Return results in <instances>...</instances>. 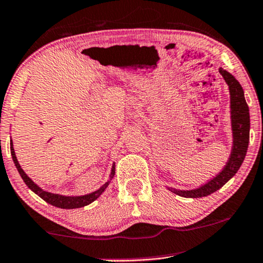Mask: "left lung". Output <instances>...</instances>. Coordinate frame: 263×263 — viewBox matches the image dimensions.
I'll return each mask as SVG.
<instances>
[{
    "label": "left lung",
    "mask_w": 263,
    "mask_h": 263,
    "mask_svg": "<svg viewBox=\"0 0 263 263\" xmlns=\"http://www.w3.org/2000/svg\"><path fill=\"white\" fill-rule=\"evenodd\" d=\"M220 74L223 76L224 81L227 82L229 95H231V120L232 131H233V147H232L231 156H229V160L223 170L201 187L191 189V191L168 188V191L179 197L202 198L218 191L237 174L244 161L245 155H247L249 138H250V115H249V107L244 97V91L237 79L229 74L227 70L220 68Z\"/></svg>",
    "instance_id": "8db88e82"
}]
</instances>
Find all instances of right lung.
Listing matches in <instances>:
<instances>
[{"label":"right lung","mask_w":263,"mask_h":263,"mask_svg":"<svg viewBox=\"0 0 263 263\" xmlns=\"http://www.w3.org/2000/svg\"><path fill=\"white\" fill-rule=\"evenodd\" d=\"M11 154H12L13 161H14V164H15L16 170H18L19 175L22 176L23 181L25 182V184L28 185V187L31 189L32 192L36 193L40 198H42L46 202H48V204H51L53 206H57V208H61V209H78V208H82V206L91 204V202H93L96 199L99 198V195H101L102 193L107 189V187L109 185V183H110V181L115 175V165H112L111 172H110V178H109V181L105 182V183L103 184L101 188L97 189V191L93 192V193H89V194L81 195V197H65V195L53 194V193L43 191V189L40 188L37 184L32 182L31 178H29V176L26 175L24 171H23L21 165H19L18 159H16L15 153H14V148H13L12 139H11Z\"/></svg>","instance_id":"1"}]
</instances>
